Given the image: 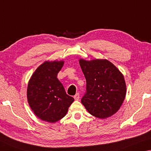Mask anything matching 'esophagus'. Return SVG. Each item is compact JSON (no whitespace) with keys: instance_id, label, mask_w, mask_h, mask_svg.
I'll use <instances>...</instances> for the list:
<instances>
[{"instance_id":"34e87169","label":"esophagus","mask_w":151,"mask_h":151,"mask_svg":"<svg viewBox=\"0 0 151 151\" xmlns=\"http://www.w3.org/2000/svg\"><path fill=\"white\" fill-rule=\"evenodd\" d=\"M74 99H75L76 101H78V100L80 99V94L76 93V94L74 96Z\"/></svg>"}]
</instances>
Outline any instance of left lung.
Wrapping results in <instances>:
<instances>
[{
	"label": "left lung",
	"instance_id": "obj_1",
	"mask_svg": "<svg viewBox=\"0 0 151 151\" xmlns=\"http://www.w3.org/2000/svg\"><path fill=\"white\" fill-rule=\"evenodd\" d=\"M80 65L86 80V91L81 102L94 117L105 119L119 109L126 94L124 76L106 59L86 61Z\"/></svg>",
	"mask_w": 151,
	"mask_h": 151
}]
</instances>
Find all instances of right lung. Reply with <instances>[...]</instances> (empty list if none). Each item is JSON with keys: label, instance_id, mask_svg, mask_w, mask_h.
Here are the masks:
<instances>
[{"label": "right lung", "instance_id": "1", "mask_svg": "<svg viewBox=\"0 0 151 151\" xmlns=\"http://www.w3.org/2000/svg\"><path fill=\"white\" fill-rule=\"evenodd\" d=\"M63 64V61H45L29 81L27 101L34 114L43 121L55 123L62 119L74 101L57 79Z\"/></svg>", "mask_w": 151, "mask_h": 151}]
</instances>
